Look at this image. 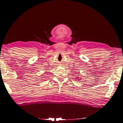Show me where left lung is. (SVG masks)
I'll return each instance as SVG.
<instances>
[{
    "mask_svg": "<svg viewBox=\"0 0 123 123\" xmlns=\"http://www.w3.org/2000/svg\"><path fill=\"white\" fill-rule=\"evenodd\" d=\"M79 78V76H78V78H76V79H78Z\"/></svg>",
    "mask_w": 123,
    "mask_h": 123,
    "instance_id": "obj_1",
    "label": "left lung"
}]
</instances>
